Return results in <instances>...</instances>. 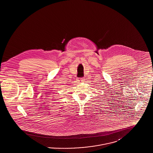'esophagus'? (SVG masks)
<instances>
[{
	"label": "esophagus",
	"instance_id": "1",
	"mask_svg": "<svg viewBox=\"0 0 153 153\" xmlns=\"http://www.w3.org/2000/svg\"><path fill=\"white\" fill-rule=\"evenodd\" d=\"M84 81V78H81V79H79V81H80V82H82Z\"/></svg>",
	"mask_w": 153,
	"mask_h": 153
}]
</instances>
